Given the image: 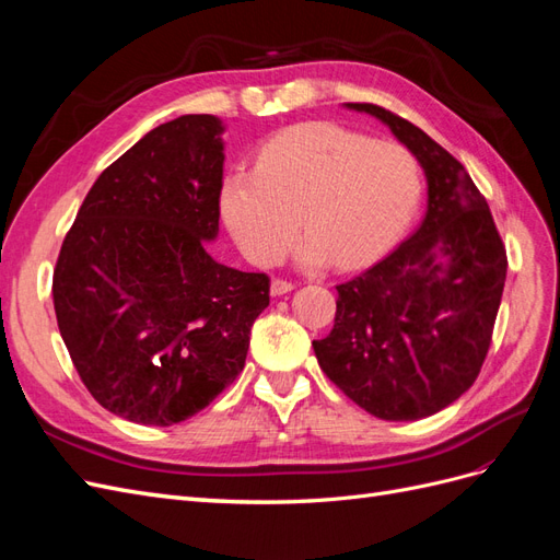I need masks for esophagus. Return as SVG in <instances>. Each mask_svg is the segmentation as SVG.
<instances>
[{
	"instance_id": "1",
	"label": "esophagus",
	"mask_w": 560,
	"mask_h": 560,
	"mask_svg": "<svg viewBox=\"0 0 560 560\" xmlns=\"http://www.w3.org/2000/svg\"><path fill=\"white\" fill-rule=\"evenodd\" d=\"M294 290V282L292 280H284V278H273V282H270V294L273 296H282L287 292Z\"/></svg>"
}]
</instances>
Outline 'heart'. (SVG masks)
<instances>
[{"mask_svg": "<svg viewBox=\"0 0 560 560\" xmlns=\"http://www.w3.org/2000/svg\"><path fill=\"white\" fill-rule=\"evenodd\" d=\"M418 198L420 163L409 147L319 121L270 138L254 171L226 173L219 210L252 264H276L301 222L303 264L329 257L352 268L395 238Z\"/></svg>", "mask_w": 560, "mask_h": 560, "instance_id": "1", "label": "heart"}]
</instances>
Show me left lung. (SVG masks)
Listing matches in <instances>:
<instances>
[{
	"mask_svg": "<svg viewBox=\"0 0 560 560\" xmlns=\"http://www.w3.org/2000/svg\"><path fill=\"white\" fill-rule=\"evenodd\" d=\"M428 177V212L378 264L336 284L334 329L313 341L327 378L371 416L418 420L474 385L493 341L506 249L465 165L406 118L371 103Z\"/></svg>",
	"mask_w": 560,
	"mask_h": 560,
	"instance_id": "8db88e82",
	"label": "left lung"
}]
</instances>
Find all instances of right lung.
<instances>
[{
    "instance_id": "obj_1",
    "label": "right lung",
    "mask_w": 560,
    "mask_h": 560,
    "mask_svg": "<svg viewBox=\"0 0 560 560\" xmlns=\"http://www.w3.org/2000/svg\"><path fill=\"white\" fill-rule=\"evenodd\" d=\"M222 121L186 114L116 159L83 198L56 270L58 329L81 383L114 416L167 428L238 378L266 273L217 264Z\"/></svg>"
}]
</instances>
